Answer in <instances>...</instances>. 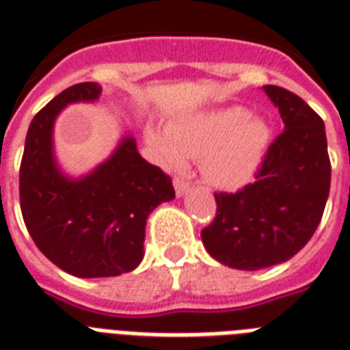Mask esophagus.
I'll return each mask as SVG.
<instances>
[{"mask_svg":"<svg viewBox=\"0 0 350 350\" xmlns=\"http://www.w3.org/2000/svg\"><path fill=\"white\" fill-rule=\"evenodd\" d=\"M173 187H175V193H177V196H184L187 193V189H189V184H187L184 178L175 177L173 178Z\"/></svg>","mask_w":350,"mask_h":350,"instance_id":"1","label":"esophagus"}]
</instances>
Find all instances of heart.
<instances>
[{
  "label": "heart",
  "mask_w": 350,
  "mask_h": 350,
  "mask_svg": "<svg viewBox=\"0 0 350 350\" xmlns=\"http://www.w3.org/2000/svg\"><path fill=\"white\" fill-rule=\"evenodd\" d=\"M270 141V126L232 105L150 129L146 143L166 168H182L186 157H202V175L213 186L234 191L252 180Z\"/></svg>",
  "instance_id": "obj_1"
}]
</instances>
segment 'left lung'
<instances>
[{"mask_svg":"<svg viewBox=\"0 0 350 350\" xmlns=\"http://www.w3.org/2000/svg\"><path fill=\"white\" fill-rule=\"evenodd\" d=\"M284 130L270 144L254 184L216 193V218L202 230L211 258L256 272L291 259L324 215L331 163L322 118L288 89L262 85Z\"/></svg>","mask_w":350,"mask_h":350,"instance_id":"1","label":"left lung"}]
</instances>
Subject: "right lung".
<instances>
[{
	"instance_id": "1",
	"label": "right lung",
	"mask_w": 350,
	"mask_h": 350,
	"mask_svg": "<svg viewBox=\"0 0 350 350\" xmlns=\"http://www.w3.org/2000/svg\"><path fill=\"white\" fill-rule=\"evenodd\" d=\"M100 94L98 83H77L37 112L19 170L23 220L33 243L60 270L85 279L137 268L150 213L175 198L172 178L141 157L132 135H123L116 150L82 177L60 170L55 120L71 103L98 102Z\"/></svg>"
}]
</instances>
